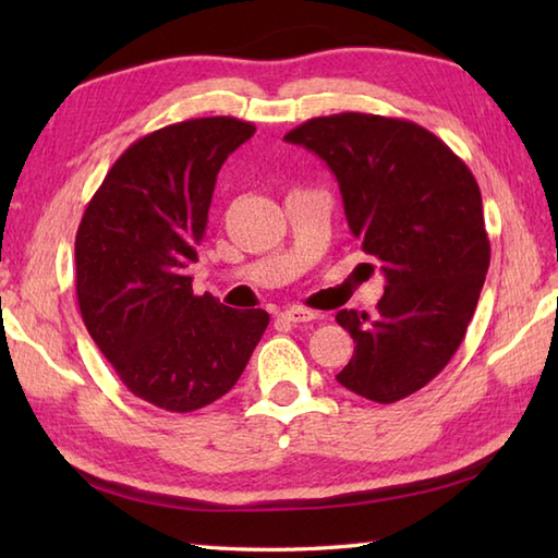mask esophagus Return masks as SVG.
Here are the masks:
<instances>
[{"mask_svg": "<svg viewBox=\"0 0 558 558\" xmlns=\"http://www.w3.org/2000/svg\"><path fill=\"white\" fill-rule=\"evenodd\" d=\"M280 316L286 318V322H290V324H310V322H314V318H316V312L306 310V306H290V310H286Z\"/></svg>", "mask_w": 558, "mask_h": 558, "instance_id": "1", "label": "esophagus"}]
</instances>
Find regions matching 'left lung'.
I'll use <instances>...</instances> for the list:
<instances>
[{
	"label": "left lung",
	"mask_w": 558,
	"mask_h": 558,
	"mask_svg": "<svg viewBox=\"0 0 558 558\" xmlns=\"http://www.w3.org/2000/svg\"><path fill=\"white\" fill-rule=\"evenodd\" d=\"M286 141L336 174L350 232L386 276L376 316H336L354 340L338 384L381 405L417 393L460 348L489 268L475 177L441 138L393 117H316Z\"/></svg>",
	"instance_id": "1"
}]
</instances>
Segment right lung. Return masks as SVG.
<instances>
[{
  "instance_id": "add662e5",
  "label": "right lung",
  "mask_w": 558,
  "mask_h": 558,
  "mask_svg": "<svg viewBox=\"0 0 558 558\" xmlns=\"http://www.w3.org/2000/svg\"><path fill=\"white\" fill-rule=\"evenodd\" d=\"M254 132L234 117L162 126L117 158L81 218L83 324L122 384L160 410L222 398L268 328L264 310L198 298L189 276L222 162Z\"/></svg>"
}]
</instances>
